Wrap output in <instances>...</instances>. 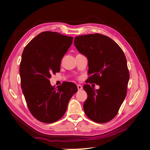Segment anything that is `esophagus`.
Listing matches in <instances>:
<instances>
[{"label": "esophagus", "mask_w": 150, "mask_h": 150, "mask_svg": "<svg viewBox=\"0 0 150 150\" xmlns=\"http://www.w3.org/2000/svg\"><path fill=\"white\" fill-rule=\"evenodd\" d=\"M77 87H78V90H81V89H83V86H81V85H80V84H78V85H77Z\"/></svg>", "instance_id": "obj_1"}]
</instances>
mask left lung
I'll list each match as a JSON object with an SVG mask.
<instances>
[{
  "mask_svg": "<svg viewBox=\"0 0 150 150\" xmlns=\"http://www.w3.org/2000/svg\"><path fill=\"white\" fill-rule=\"evenodd\" d=\"M74 46L88 59L89 83L84 86L88 98L85 114L98 123H105L117 115L126 96L129 72L125 54L119 45L108 36L91 34L76 36Z\"/></svg>",
  "mask_w": 150,
  "mask_h": 150,
  "instance_id": "8db88e82",
  "label": "left lung"
}]
</instances>
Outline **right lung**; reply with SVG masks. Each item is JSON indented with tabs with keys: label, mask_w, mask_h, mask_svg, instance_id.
I'll list each match as a JSON object with an SVG mask.
<instances>
[{
	"label": "right lung",
	"mask_w": 150,
	"mask_h": 150,
	"mask_svg": "<svg viewBox=\"0 0 150 150\" xmlns=\"http://www.w3.org/2000/svg\"><path fill=\"white\" fill-rule=\"evenodd\" d=\"M72 40L56 32H42L22 52L19 67L22 93L32 115L40 122L52 123L61 119L78 91L72 83L66 82L57 88L49 81L52 74L60 71L61 60Z\"/></svg>",
	"instance_id": "add662e5"
}]
</instances>
